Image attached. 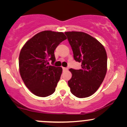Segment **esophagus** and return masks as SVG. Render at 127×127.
Masks as SVG:
<instances>
[{"label":"esophagus","instance_id":"1","mask_svg":"<svg viewBox=\"0 0 127 127\" xmlns=\"http://www.w3.org/2000/svg\"><path fill=\"white\" fill-rule=\"evenodd\" d=\"M68 68L67 67H63V71H66L67 70Z\"/></svg>","mask_w":127,"mask_h":127}]
</instances>
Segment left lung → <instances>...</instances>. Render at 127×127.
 Wrapping results in <instances>:
<instances>
[{"label": "left lung", "mask_w": 127, "mask_h": 127, "mask_svg": "<svg viewBox=\"0 0 127 127\" xmlns=\"http://www.w3.org/2000/svg\"><path fill=\"white\" fill-rule=\"evenodd\" d=\"M75 61L81 68H70L72 78L68 81L71 93L78 98L93 95L103 82L107 72V54L97 39L81 32H65Z\"/></svg>", "instance_id": "obj_1"}]
</instances>
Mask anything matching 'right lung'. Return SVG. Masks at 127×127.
Instances as JSON below:
<instances>
[{"mask_svg":"<svg viewBox=\"0 0 127 127\" xmlns=\"http://www.w3.org/2000/svg\"><path fill=\"white\" fill-rule=\"evenodd\" d=\"M66 39L63 32L46 30L35 34L22 48L19 56L20 75L34 95L45 97L55 92L63 69L49 65V62H55V49Z\"/></svg>","mask_w":127,"mask_h":127,"instance_id":"1","label":"right lung"}]
</instances>
